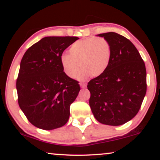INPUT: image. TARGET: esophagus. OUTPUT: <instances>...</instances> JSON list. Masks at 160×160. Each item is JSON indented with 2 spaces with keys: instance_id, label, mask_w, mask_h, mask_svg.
<instances>
[{
  "instance_id": "1",
  "label": "esophagus",
  "mask_w": 160,
  "mask_h": 160,
  "mask_svg": "<svg viewBox=\"0 0 160 160\" xmlns=\"http://www.w3.org/2000/svg\"><path fill=\"white\" fill-rule=\"evenodd\" d=\"M80 87L82 88H85L86 87H87V85L85 83H84V82H80Z\"/></svg>"
}]
</instances>
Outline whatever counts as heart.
<instances>
[{"instance_id": "1", "label": "heart", "mask_w": 160, "mask_h": 160, "mask_svg": "<svg viewBox=\"0 0 160 160\" xmlns=\"http://www.w3.org/2000/svg\"><path fill=\"white\" fill-rule=\"evenodd\" d=\"M68 52L69 55L61 56L62 69L68 77L74 78L81 67L82 69L78 76L80 80L90 75L94 78L102 75L109 67L112 56L110 43L102 37L75 42L70 46Z\"/></svg>"}]
</instances>
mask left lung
I'll list each match as a JSON object with an SVG mask.
<instances>
[{
  "label": "left lung",
  "mask_w": 160,
  "mask_h": 160,
  "mask_svg": "<svg viewBox=\"0 0 160 160\" xmlns=\"http://www.w3.org/2000/svg\"><path fill=\"white\" fill-rule=\"evenodd\" d=\"M110 43L112 56L102 75L88 84L89 103L99 123L120 126L139 112L147 90L145 65L133 44L116 32L99 34Z\"/></svg>",
  "instance_id": "1"
}]
</instances>
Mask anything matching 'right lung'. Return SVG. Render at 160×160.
I'll return each instance as SVG.
<instances>
[{
    "label": "right lung",
    "instance_id": "right-lung-1",
    "mask_svg": "<svg viewBox=\"0 0 160 160\" xmlns=\"http://www.w3.org/2000/svg\"><path fill=\"white\" fill-rule=\"evenodd\" d=\"M79 38L47 37L24 54L16 82L18 104L32 125L60 128L69 119L70 107L80 90L77 80L64 73L61 56Z\"/></svg>",
    "mask_w": 160,
    "mask_h": 160
}]
</instances>
